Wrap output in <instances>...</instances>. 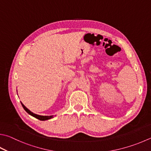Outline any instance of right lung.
Wrapping results in <instances>:
<instances>
[{
	"label": "right lung",
	"instance_id": "right-lung-1",
	"mask_svg": "<svg viewBox=\"0 0 151 151\" xmlns=\"http://www.w3.org/2000/svg\"><path fill=\"white\" fill-rule=\"evenodd\" d=\"M21 104H22V107H23V108L25 109V111L27 112V113H28V114H29V115H31L32 116H33V117H35V118H37V119H40V120H41V121H45V120H47V119H51V118H52V117H53V116H40V115H37V114H34L33 113V112H32L31 111H29V109L26 108V107L24 105V104L21 102Z\"/></svg>",
	"mask_w": 151,
	"mask_h": 151
}]
</instances>
